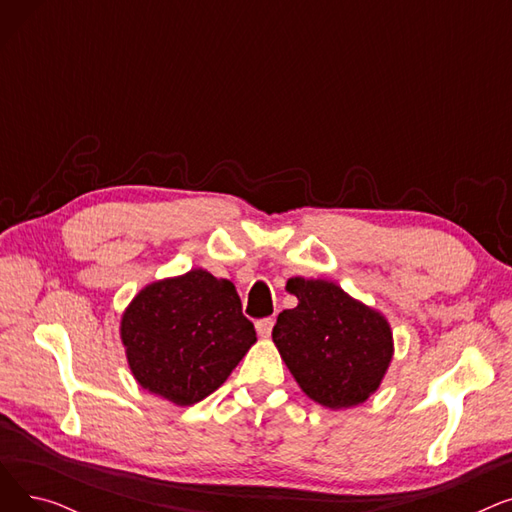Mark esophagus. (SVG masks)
Masks as SVG:
<instances>
[{
    "mask_svg": "<svg viewBox=\"0 0 512 512\" xmlns=\"http://www.w3.org/2000/svg\"><path fill=\"white\" fill-rule=\"evenodd\" d=\"M274 317H265V319H259L257 324H255V328H257V334L261 336V338H270V334H272V330H274Z\"/></svg>",
    "mask_w": 512,
    "mask_h": 512,
    "instance_id": "obj_1",
    "label": "esophagus"
}]
</instances>
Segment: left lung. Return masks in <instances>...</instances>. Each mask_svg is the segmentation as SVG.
<instances>
[{
  "label": "left lung",
  "instance_id": "left-lung-1",
  "mask_svg": "<svg viewBox=\"0 0 512 512\" xmlns=\"http://www.w3.org/2000/svg\"><path fill=\"white\" fill-rule=\"evenodd\" d=\"M299 299L278 315L272 340L301 390L326 409H351L380 388L392 363L388 319L336 282L290 278Z\"/></svg>",
  "mask_w": 512,
  "mask_h": 512
}]
</instances>
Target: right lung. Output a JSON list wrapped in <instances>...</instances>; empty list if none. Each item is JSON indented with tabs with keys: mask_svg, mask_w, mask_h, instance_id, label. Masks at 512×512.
Here are the masks:
<instances>
[{
	"mask_svg": "<svg viewBox=\"0 0 512 512\" xmlns=\"http://www.w3.org/2000/svg\"><path fill=\"white\" fill-rule=\"evenodd\" d=\"M120 338L134 380L176 407L218 390L257 342L234 284L203 267L139 290L122 313Z\"/></svg>",
	"mask_w": 512,
	"mask_h": 512,
	"instance_id": "obj_1",
	"label": "right lung"
}]
</instances>
